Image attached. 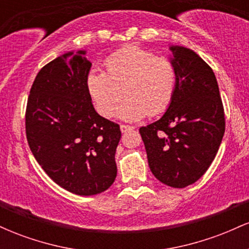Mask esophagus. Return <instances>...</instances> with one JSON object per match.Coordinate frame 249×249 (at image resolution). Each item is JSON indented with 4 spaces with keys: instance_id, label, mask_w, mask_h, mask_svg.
<instances>
[{
    "instance_id": "esophagus-1",
    "label": "esophagus",
    "mask_w": 249,
    "mask_h": 249,
    "mask_svg": "<svg viewBox=\"0 0 249 249\" xmlns=\"http://www.w3.org/2000/svg\"><path fill=\"white\" fill-rule=\"evenodd\" d=\"M134 126H132V125H126V124H122L121 125V131L123 133L126 132V131H130V130H134Z\"/></svg>"
}]
</instances>
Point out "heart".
<instances>
[{"label":"heart","mask_w":249,"mask_h":249,"mask_svg":"<svg viewBox=\"0 0 249 249\" xmlns=\"http://www.w3.org/2000/svg\"><path fill=\"white\" fill-rule=\"evenodd\" d=\"M107 73L99 69L88 72L87 89L95 107L104 117H111L121 102L117 115L128 122L139 121L166 110L176 90L174 65L151 51L128 47L108 56L104 62Z\"/></svg>","instance_id":"obj_1"}]
</instances>
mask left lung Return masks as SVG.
<instances>
[{"label": "left lung", "mask_w": 249, "mask_h": 249, "mask_svg": "<svg viewBox=\"0 0 249 249\" xmlns=\"http://www.w3.org/2000/svg\"><path fill=\"white\" fill-rule=\"evenodd\" d=\"M176 90L159 121L139 128L148 166L159 181L184 188L201 178L225 133V112L210 65L193 50L172 45Z\"/></svg>", "instance_id": "obj_1"}]
</instances>
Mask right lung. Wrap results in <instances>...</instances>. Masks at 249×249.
I'll list each match as a JSON object with an SVG mask.
<instances>
[{
    "label": "right lung",
    "instance_id": "add662e5",
    "mask_svg": "<svg viewBox=\"0 0 249 249\" xmlns=\"http://www.w3.org/2000/svg\"><path fill=\"white\" fill-rule=\"evenodd\" d=\"M91 62L70 51L37 73L25 111V133L34 157L57 185L77 194L107 191L117 177L119 125L96 112L87 89Z\"/></svg>",
    "mask_w": 249,
    "mask_h": 249
}]
</instances>
